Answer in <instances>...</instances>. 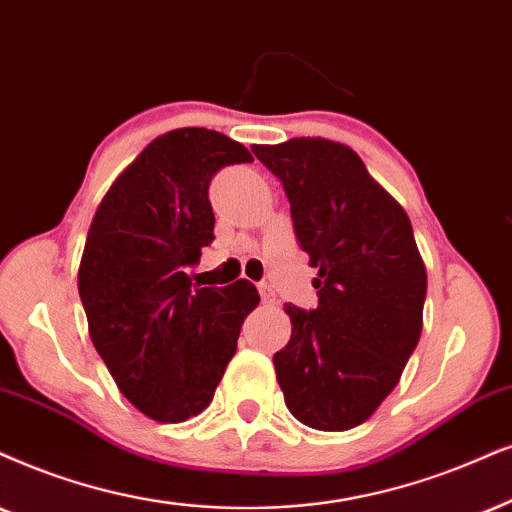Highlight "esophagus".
Returning a JSON list of instances; mask_svg holds the SVG:
<instances>
[{
	"mask_svg": "<svg viewBox=\"0 0 512 512\" xmlns=\"http://www.w3.org/2000/svg\"><path fill=\"white\" fill-rule=\"evenodd\" d=\"M260 295H262V300L267 302V304H274L276 302V293H274V288L269 286V283H260Z\"/></svg>",
	"mask_w": 512,
	"mask_h": 512,
	"instance_id": "1",
	"label": "esophagus"
}]
</instances>
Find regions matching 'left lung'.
I'll use <instances>...</instances> for the list:
<instances>
[{
  "label": "left lung",
  "mask_w": 512,
  "mask_h": 512,
  "mask_svg": "<svg viewBox=\"0 0 512 512\" xmlns=\"http://www.w3.org/2000/svg\"><path fill=\"white\" fill-rule=\"evenodd\" d=\"M252 153L281 179L295 236L319 271V307L283 304L276 380L300 423L352 430L397 387L423 331V257L404 208L340 141L297 137Z\"/></svg>",
  "instance_id": "8db88e82"
}]
</instances>
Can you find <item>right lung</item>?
<instances>
[{
    "mask_svg": "<svg viewBox=\"0 0 512 512\" xmlns=\"http://www.w3.org/2000/svg\"><path fill=\"white\" fill-rule=\"evenodd\" d=\"M250 160L215 129H172L118 174L89 226L77 271L89 338L129 404L158 423L208 409L260 304L245 278L191 288L186 274L215 241L212 174Z\"/></svg>",
    "mask_w": 512,
    "mask_h": 512,
    "instance_id": "1",
    "label": "right lung"
}]
</instances>
